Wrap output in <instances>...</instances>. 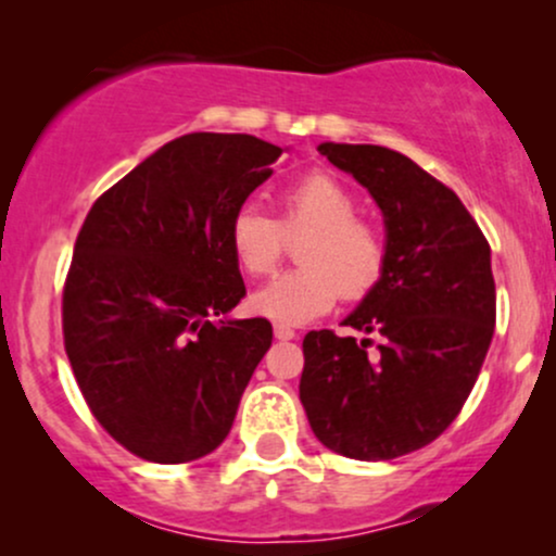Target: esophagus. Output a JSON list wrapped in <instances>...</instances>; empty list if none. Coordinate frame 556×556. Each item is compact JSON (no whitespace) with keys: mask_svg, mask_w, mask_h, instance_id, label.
<instances>
[{"mask_svg":"<svg viewBox=\"0 0 556 556\" xmlns=\"http://www.w3.org/2000/svg\"><path fill=\"white\" fill-rule=\"evenodd\" d=\"M274 337L287 342V340H292V337H295V329H290L287 324H274Z\"/></svg>","mask_w":556,"mask_h":556,"instance_id":"obj_1","label":"esophagus"}]
</instances>
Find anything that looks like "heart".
<instances>
[{"instance_id":"1","label":"heart","mask_w":556,"mask_h":556,"mask_svg":"<svg viewBox=\"0 0 556 556\" xmlns=\"http://www.w3.org/2000/svg\"><path fill=\"white\" fill-rule=\"evenodd\" d=\"M282 219L258 206H240L229 245L253 277L269 274L285 253V235L311 232L298 248L303 266L274 277L253 295L261 316L303 324L327 314L337 298L361 300L387 269L384 232L358 216V198L327 172H311L282 190Z\"/></svg>"}]
</instances>
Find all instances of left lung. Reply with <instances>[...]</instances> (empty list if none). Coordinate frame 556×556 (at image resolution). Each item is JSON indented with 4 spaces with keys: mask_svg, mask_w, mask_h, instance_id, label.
<instances>
[{
    "mask_svg": "<svg viewBox=\"0 0 556 556\" xmlns=\"http://www.w3.org/2000/svg\"><path fill=\"white\" fill-rule=\"evenodd\" d=\"M384 214L387 269L344 318L371 340L308 331L300 402L316 439L353 460L431 444L463 410L496 324L491 248L463 201L384 146L321 143Z\"/></svg>",
    "mask_w": 556,
    "mask_h": 556,
    "instance_id": "1",
    "label": "left lung"
}]
</instances>
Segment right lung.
<instances>
[{
	"instance_id": "right-lung-1",
	"label": "right lung",
	"mask_w": 556,
	"mask_h": 556,
	"mask_svg": "<svg viewBox=\"0 0 556 556\" xmlns=\"http://www.w3.org/2000/svg\"><path fill=\"white\" fill-rule=\"evenodd\" d=\"M279 154L256 136L188 132L83 222L62 292L67 358L93 418L143 460L214 452L271 348L266 318H227L245 295L229 225Z\"/></svg>"
}]
</instances>
